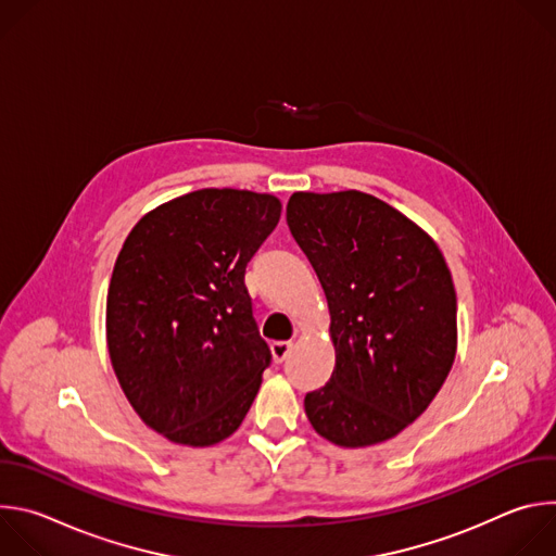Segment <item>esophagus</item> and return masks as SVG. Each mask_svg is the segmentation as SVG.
<instances>
[{"label":"esophagus","instance_id":"esophagus-1","mask_svg":"<svg viewBox=\"0 0 556 556\" xmlns=\"http://www.w3.org/2000/svg\"><path fill=\"white\" fill-rule=\"evenodd\" d=\"M292 348H294V343H292V341H275V343L270 345V350H273V356H275V361H277V363L286 361V358L290 356Z\"/></svg>","mask_w":556,"mask_h":556}]
</instances>
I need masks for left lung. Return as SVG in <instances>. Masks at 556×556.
I'll list each match as a JSON object with an SVG mask.
<instances>
[{"mask_svg": "<svg viewBox=\"0 0 556 556\" xmlns=\"http://www.w3.org/2000/svg\"><path fill=\"white\" fill-rule=\"evenodd\" d=\"M286 222L330 305L337 365L305 393L314 431L339 446L399 435L435 399L457 348V299L431 237L361 191L294 193Z\"/></svg>", "mask_w": 556, "mask_h": 556, "instance_id": "left-lung-1", "label": "left lung"}]
</instances>
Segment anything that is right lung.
Instances as JSON below:
<instances>
[{"mask_svg": "<svg viewBox=\"0 0 556 556\" xmlns=\"http://www.w3.org/2000/svg\"><path fill=\"white\" fill-rule=\"evenodd\" d=\"M279 215L273 195L202 189L127 235L108 290L110 358L129 405L172 442H222L255 401L273 354L244 275Z\"/></svg>", "mask_w": 556, "mask_h": 556, "instance_id": "obj_1", "label": "right lung"}]
</instances>
